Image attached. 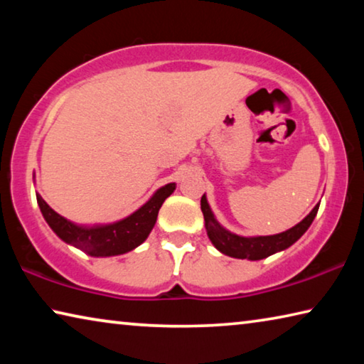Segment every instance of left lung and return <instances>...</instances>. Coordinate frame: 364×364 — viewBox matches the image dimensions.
<instances>
[{"instance_id":"1","label":"left lung","mask_w":364,"mask_h":364,"mask_svg":"<svg viewBox=\"0 0 364 364\" xmlns=\"http://www.w3.org/2000/svg\"><path fill=\"white\" fill-rule=\"evenodd\" d=\"M200 208L204 213L205 220V230L208 237H210L212 244L217 247L221 254L234 258H247V260H262L269 255L281 252L297 241L301 237L310 225L315 220L319 204L313 208V210L306 215V217L300 221L299 225H295L291 230L284 232L274 234V236H257V237H244L232 234L228 230H225L217 220H215L213 213L208 207V202L205 199V194L200 199Z\"/></svg>"}]
</instances>
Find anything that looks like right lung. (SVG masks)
Segmentation results:
<instances>
[{
	"instance_id": "right-lung-1",
	"label": "right lung",
	"mask_w": 364,
	"mask_h": 364,
	"mask_svg": "<svg viewBox=\"0 0 364 364\" xmlns=\"http://www.w3.org/2000/svg\"><path fill=\"white\" fill-rule=\"evenodd\" d=\"M175 188V183L165 184L130 217L117 221V223L91 228L78 226L60 217L43 200L40 194H36V202H38L40 210L49 228L64 242L75 245L77 249L86 252L88 255L112 257L127 254L146 241V237L149 236L154 225H156L160 207H162L164 200L173 193Z\"/></svg>"
}]
</instances>
